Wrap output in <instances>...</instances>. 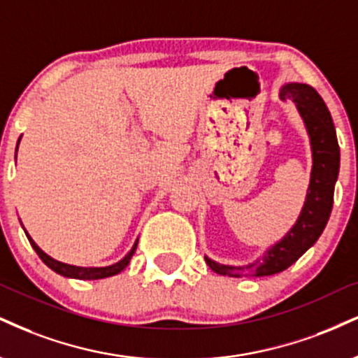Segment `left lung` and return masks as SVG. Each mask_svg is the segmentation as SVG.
<instances>
[{
    "instance_id": "1",
    "label": "left lung",
    "mask_w": 358,
    "mask_h": 358,
    "mask_svg": "<svg viewBox=\"0 0 358 358\" xmlns=\"http://www.w3.org/2000/svg\"><path fill=\"white\" fill-rule=\"evenodd\" d=\"M280 98L295 103L310 138L312 173L303 208L287 235L252 264L231 266L205 257L206 265L215 273L228 277H266L283 272L317 242L330 218L340 170V148L330 111L320 94L305 83L283 85Z\"/></svg>"
}]
</instances>
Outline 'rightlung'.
<instances>
[{"label":"right lung","mask_w":358,"mask_h":358,"mask_svg":"<svg viewBox=\"0 0 358 358\" xmlns=\"http://www.w3.org/2000/svg\"><path fill=\"white\" fill-rule=\"evenodd\" d=\"M20 140H21V138H20ZM18 143H20V141H18ZM16 152H18V146H16ZM24 234H27L29 243H31V247L34 248V252H36L38 257H40L43 260V264L48 265L50 268L53 270V272L63 275V277L78 278V280H98V278L113 277V275L120 273L122 270L127 268L128 264H130L133 253H135V250L138 247V238H136V242L131 247L130 252H128L127 255L122 258V260L116 262V264H113V265H108V266H76V265L63 264V262H58V260H55V258H51L50 255H46V253L43 252V250L33 242V238L28 235L27 230H24Z\"/></svg>","instance_id":"right-lung-1"}]
</instances>
